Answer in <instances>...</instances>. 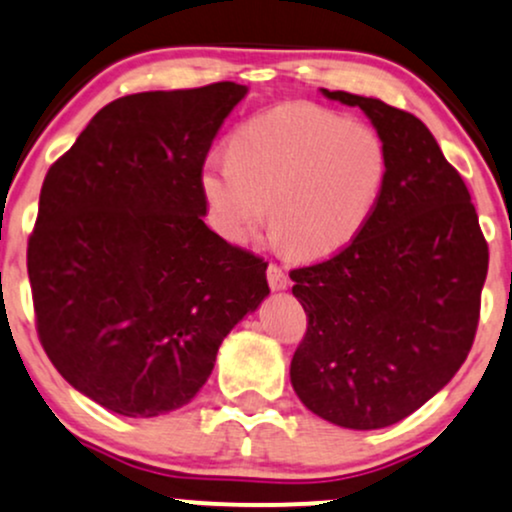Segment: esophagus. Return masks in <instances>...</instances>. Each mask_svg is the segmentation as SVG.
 Instances as JSON below:
<instances>
[{
	"mask_svg": "<svg viewBox=\"0 0 512 512\" xmlns=\"http://www.w3.org/2000/svg\"><path fill=\"white\" fill-rule=\"evenodd\" d=\"M268 282H270V287H273V290H285V287L290 285V278H287V273L282 270V266L270 261L268 263Z\"/></svg>",
	"mask_w": 512,
	"mask_h": 512,
	"instance_id": "obj_1",
	"label": "esophagus"
}]
</instances>
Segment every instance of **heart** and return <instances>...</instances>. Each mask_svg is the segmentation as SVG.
Masks as SVG:
<instances>
[{
    "mask_svg": "<svg viewBox=\"0 0 512 512\" xmlns=\"http://www.w3.org/2000/svg\"><path fill=\"white\" fill-rule=\"evenodd\" d=\"M386 177L388 146L374 126L316 102H285L246 119L230 158L203 165L201 184L222 237L244 242L268 213L294 256L316 258L364 230Z\"/></svg>",
    "mask_w": 512,
    "mask_h": 512,
    "instance_id": "obj_1",
    "label": "heart"
}]
</instances>
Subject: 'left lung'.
<instances>
[{"mask_svg": "<svg viewBox=\"0 0 512 512\" xmlns=\"http://www.w3.org/2000/svg\"><path fill=\"white\" fill-rule=\"evenodd\" d=\"M364 110L388 146V177L366 227L338 254L290 270L306 311L294 393L345 429H383L458 374L477 335L489 244L460 172L410 112L326 90Z\"/></svg>", "mask_w": 512, "mask_h": 512, "instance_id": "1", "label": "left lung"}]
</instances>
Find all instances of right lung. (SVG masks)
I'll return each instance as SVG.
<instances>
[{
	"label": "right lung",
	"instance_id": "obj_1",
	"mask_svg": "<svg viewBox=\"0 0 512 512\" xmlns=\"http://www.w3.org/2000/svg\"><path fill=\"white\" fill-rule=\"evenodd\" d=\"M244 95L232 81L124 95L45 174L28 239L35 328L54 369L105 410L186 405L270 292L268 261L203 222V165Z\"/></svg>",
	"mask_w": 512,
	"mask_h": 512
}]
</instances>
